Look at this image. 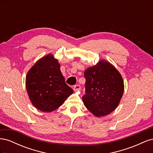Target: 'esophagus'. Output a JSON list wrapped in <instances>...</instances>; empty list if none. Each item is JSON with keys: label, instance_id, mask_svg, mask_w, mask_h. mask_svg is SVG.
<instances>
[{"label": "esophagus", "instance_id": "34e87169", "mask_svg": "<svg viewBox=\"0 0 153 153\" xmlns=\"http://www.w3.org/2000/svg\"><path fill=\"white\" fill-rule=\"evenodd\" d=\"M73 90L75 91H79V90H80V89H81V87H80V85H74L73 86Z\"/></svg>", "mask_w": 153, "mask_h": 153}]
</instances>
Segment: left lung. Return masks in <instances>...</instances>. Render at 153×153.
Segmentation results:
<instances>
[{
  "label": "left lung",
  "mask_w": 153,
  "mask_h": 153,
  "mask_svg": "<svg viewBox=\"0 0 153 153\" xmlns=\"http://www.w3.org/2000/svg\"><path fill=\"white\" fill-rule=\"evenodd\" d=\"M85 107L97 117L104 116L117 108L124 92L121 74L108 62L101 61L84 71Z\"/></svg>",
  "instance_id": "left-lung-1"
}]
</instances>
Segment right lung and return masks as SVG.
Here are the masks:
<instances>
[{"label":"right lung","mask_w":153,"mask_h":153,"mask_svg":"<svg viewBox=\"0 0 153 153\" xmlns=\"http://www.w3.org/2000/svg\"><path fill=\"white\" fill-rule=\"evenodd\" d=\"M25 84L32 105L42 112L56 110L73 92L66 84L58 61L51 54L39 59L31 68Z\"/></svg>","instance_id":"1"}]
</instances>
